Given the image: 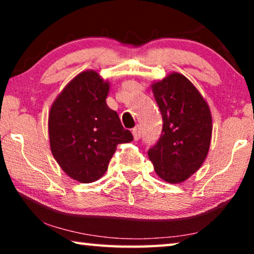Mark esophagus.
<instances>
[{
    "label": "esophagus",
    "mask_w": 254,
    "mask_h": 254,
    "mask_svg": "<svg viewBox=\"0 0 254 254\" xmlns=\"http://www.w3.org/2000/svg\"><path fill=\"white\" fill-rule=\"evenodd\" d=\"M131 133H133V136H134V138L135 140H138V138H140V136H141V128H140V126H135L134 128H133V130H131Z\"/></svg>",
    "instance_id": "34e87169"
}]
</instances>
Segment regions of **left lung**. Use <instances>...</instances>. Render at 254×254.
I'll return each instance as SVG.
<instances>
[{
  "mask_svg": "<svg viewBox=\"0 0 254 254\" xmlns=\"http://www.w3.org/2000/svg\"><path fill=\"white\" fill-rule=\"evenodd\" d=\"M163 118L159 140L148 150L155 171L178 184L197 171L207 157L211 116L206 100L182 74H171L152 85Z\"/></svg>",
  "mask_w": 254,
  "mask_h": 254,
  "instance_id": "obj_1",
  "label": "left lung"
}]
</instances>
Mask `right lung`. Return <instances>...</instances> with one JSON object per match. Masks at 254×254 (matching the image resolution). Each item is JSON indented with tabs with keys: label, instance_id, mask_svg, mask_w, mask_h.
Masks as SVG:
<instances>
[{
	"label": "right lung",
	"instance_id": "right-lung-1",
	"mask_svg": "<svg viewBox=\"0 0 254 254\" xmlns=\"http://www.w3.org/2000/svg\"><path fill=\"white\" fill-rule=\"evenodd\" d=\"M110 85L93 70L78 74L51 107V150L61 169L79 183L98 180L117 145L133 141L106 104Z\"/></svg>",
	"mask_w": 254,
	"mask_h": 254
}]
</instances>
